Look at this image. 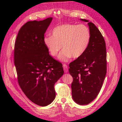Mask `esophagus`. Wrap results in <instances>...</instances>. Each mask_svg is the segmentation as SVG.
Masks as SVG:
<instances>
[{
  "label": "esophagus",
  "mask_w": 122,
  "mask_h": 122,
  "mask_svg": "<svg viewBox=\"0 0 122 122\" xmlns=\"http://www.w3.org/2000/svg\"><path fill=\"white\" fill-rule=\"evenodd\" d=\"M62 66H63V68H64L65 72L67 73L68 72V68L67 65L65 64H64L63 65H62Z\"/></svg>",
  "instance_id": "esophagus-1"
}]
</instances>
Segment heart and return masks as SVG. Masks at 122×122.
<instances>
[{
  "label": "heart",
  "mask_w": 122,
  "mask_h": 122,
  "mask_svg": "<svg viewBox=\"0 0 122 122\" xmlns=\"http://www.w3.org/2000/svg\"><path fill=\"white\" fill-rule=\"evenodd\" d=\"M51 36H46L44 42L53 56H56L61 48L64 49L59 55L62 61L71 57L78 58L86 52L91 40L89 28L84 24H64L56 26L51 31Z\"/></svg>",
  "instance_id": "obj_1"
}]
</instances>
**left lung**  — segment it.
I'll list each match as a JSON object with an SVG mask.
<instances>
[{
  "instance_id": "8db88e82",
  "label": "left lung",
  "mask_w": 122,
  "mask_h": 122,
  "mask_svg": "<svg viewBox=\"0 0 122 122\" xmlns=\"http://www.w3.org/2000/svg\"><path fill=\"white\" fill-rule=\"evenodd\" d=\"M88 22L91 40L86 52L69 64V73L74 100L80 105H86L97 97L101 90L107 71L106 48L101 32L92 22Z\"/></svg>"
}]
</instances>
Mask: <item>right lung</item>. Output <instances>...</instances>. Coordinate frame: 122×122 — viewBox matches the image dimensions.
<instances>
[{
  "mask_svg": "<svg viewBox=\"0 0 122 122\" xmlns=\"http://www.w3.org/2000/svg\"><path fill=\"white\" fill-rule=\"evenodd\" d=\"M52 19L26 23L18 32L14 47L18 83L26 96L41 106L53 101L54 84L64 73L62 64L49 54L44 42Z\"/></svg>",
  "mask_w": 122,
  "mask_h": 122,
  "instance_id": "obj_1",
  "label": "right lung"
}]
</instances>
